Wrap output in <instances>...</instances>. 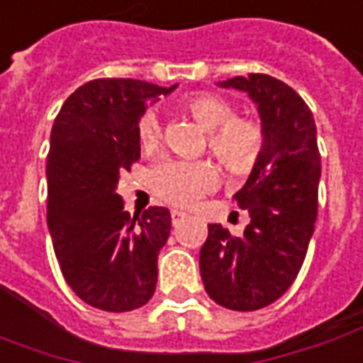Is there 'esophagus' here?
<instances>
[{
  "label": "esophagus",
  "instance_id": "34e87169",
  "mask_svg": "<svg viewBox=\"0 0 363 363\" xmlns=\"http://www.w3.org/2000/svg\"><path fill=\"white\" fill-rule=\"evenodd\" d=\"M189 214L182 213V211H171V218H172V224H181L184 218H186Z\"/></svg>",
  "mask_w": 363,
  "mask_h": 363
}]
</instances>
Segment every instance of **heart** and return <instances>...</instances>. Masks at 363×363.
I'll use <instances>...</instances> for the list:
<instances>
[{
    "instance_id": "obj_1",
    "label": "heart",
    "mask_w": 363,
    "mask_h": 363,
    "mask_svg": "<svg viewBox=\"0 0 363 363\" xmlns=\"http://www.w3.org/2000/svg\"><path fill=\"white\" fill-rule=\"evenodd\" d=\"M184 109L202 129L208 130V149L233 172H244L252 167L262 145L264 130L260 123L248 117H236L230 101L213 93H201L186 99ZM162 137L161 119L155 111L143 113L137 125V139L143 150H155ZM216 184V171L206 161L169 159L159 162L150 172L155 194L169 204L192 206L206 191Z\"/></svg>"
}]
</instances>
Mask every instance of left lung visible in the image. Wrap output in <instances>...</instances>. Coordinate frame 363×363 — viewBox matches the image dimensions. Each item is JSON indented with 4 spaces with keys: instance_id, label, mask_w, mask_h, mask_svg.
Segmentation results:
<instances>
[{
    "instance_id": "left-lung-1",
    "label": "left lung",
    "mask_w": 363,
    "mask_h": 363,
    "mask_svg": "<svg viewBox=\"0 0 363 363\" xmlns=\"http://www.w3.org/2000/svg\"><path fill=\"white\" fill-rule=\"evenodd\" d=\"M218 85L244 91L256 103L264 145L246 184L234 194L250 224L240 238L208 224L201 276L216 304L252 312L292 286L314 234L322 172L316 123L304 99L280 79L250 73Z\"/></svg>"
}]
</instances>
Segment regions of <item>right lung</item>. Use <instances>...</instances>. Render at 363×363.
<instances>
[{"mask_svg": "<svg viewBox=\"0 0 363 363\" xmlns=\"http://www.w3.org/2000/svg\"><path fill=\"white\" fill-rule=\"evenodd\" d=\"M137 79H95L71 93L55 117L47 155V226L63 278L89 306L129 312L149 302L171 213L125 211L117 182L140 159L137 125L169 95Z\"/></svg>", "mask_w": 363, "mask_h": 363, "instance_id": "1", "label": "right lung"}]
</instances>
